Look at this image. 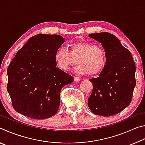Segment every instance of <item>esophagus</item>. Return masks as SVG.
Masks as SVG:
<instances>
[{
	"mask_svg": "<svg viewBox=\"0 0 145 145\" xmlns=\"http://www.w3.org/2000/svg\"><path fill=\"white\" fill-rule=\"evenodd\" d=\"M74 81L75 82H79V81H80V78L78 77H74Z\"/></svg>",
	"mask_w": 145,
	"mask_h": 145,
	"instance_id": "34e87169",
	"label": "esophagus"
}]
</instances>
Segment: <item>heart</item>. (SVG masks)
I'll list each match as a JSON object with an SVG mask.
<instances>
[{"mask_svg":"<svg viewBox=\"0 0 145 145\" xmlns=\"http://www.w3.org/2000/svg\"><path fill=\"white\" fill-rule=\"evenodd\" d=\"M55 59L60 69L67 71L77 63L75 71L79 74L91 76L99 74L104 69L107 56L104 49L89 41H79L71 44L70 51L60 46L55 53Z\"/></svg>","mask_w":145,"mask_h":145,"instance_id":"obj_1","label":"heart"}]
</instances>
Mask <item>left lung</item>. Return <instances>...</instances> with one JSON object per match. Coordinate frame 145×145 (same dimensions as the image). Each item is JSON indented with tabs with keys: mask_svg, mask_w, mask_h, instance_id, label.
<instances>
[{
	"mask_svg": "<svg viewBox=\"0 0 145 145\" xmlns=\"http://www.w3.org/2000/svg\"><path fill=\"white\" fill-rule=\"evenodd\" d=\"M88 36L102 44L107 56L106 64L99 77L89 79L93 86L88 107L96 115L112 116L131 102L136 84V65L130 51L113 34L99 33Z\"/></svg>",
	"mask_w": 145,
	"mask_h": 145,
	"instance_id": "left-lung-1",
	"label": "left lung"
}]
</instances>
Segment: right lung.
<instances>
[{
  "label": "right lung",
  "mask_w": 145,
  "mask_h": 145,
  "mask_svg": "<svg viewBox=\"0 0 145 145\" xmlns=\"http://www.w3.org/2000/svg\"><path fill=\"white\" fill-rule=\"evenodd\" d=\"M64 42L57 34H38L17 52L7 70V89L16 112L37 120L57 112L61 89L73 81L56 67L55 53Z\"/></svg>",
  "instance_id": "right-lung-1"
}]
</instances>
